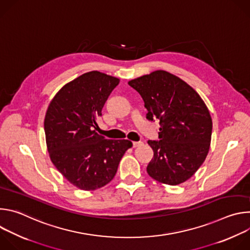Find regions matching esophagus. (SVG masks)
Masks as SVG:
<instances>
[{
	"label": "esophagus",
	"instance_id": "34e87169",
	"mask_svg": "<svg viewBox=\"0 0 250 250\" xmlns=\"http://www.w3.org/2000/svg\"><path fill=\"white\" fill-rule=\"evenodd\" d=\"M141 145H144V142H142V141H133L132 142V146L133 147H137V146H139Z\"/></svg>",
	"mask_w": 250,
	"mask_h": 250
}]
</instances>
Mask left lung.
<instances>
[{
  "label": "left lung",
  "instance_id": "left-lung-1",
  "mask_svg": "<svg viewBox=\"0 0 250 250\" xmlns=\"http://www.w3.org/2000/svg\"><path fill=\"white\" fill-rule=\"evenodd\" d=\"M145 101L146 119L159 120V140H148L154 155L148 175L158 182L178 185L191 178L205 161L212 123L199 94L186 82L166 71L128 82Z\"/></svg>",
  "mask_w": 250,
  "mask_h": 250
}]
</instances>
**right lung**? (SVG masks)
Listing matches in <instances>:
<instances>
[{
    "label": "right lung",
    "mask_w": 250,
    "mask_h": 250,
    "mask_svg": "<svg viewBox=\"0 0 250 250\" xmlns=\"http://www.w3.org/2000/svg\"><path fill=\"white\" fill-rule=\"evenodd\" d=\"M120 80L91 71L63 86L50 102L44 131L50 159L66 179L90 191L108 184L132 146L127 139L100 135L97 119Z\"/></svg>",
    "instance_id": "obj_1"
}]
</instances>
